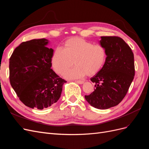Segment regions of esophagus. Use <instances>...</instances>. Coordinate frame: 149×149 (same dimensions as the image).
Here are the masks:
<instances>
[{
    "mask_svg": "<svg viewBox=\"0 0 149 149\" xmlns=\"http://www.w3.org/2000/svg\"><path fill=\"white\" fill-rule=\"evenodd\" d=\"M75 82H76V83L79 84H83V83H84V81H80V80H78V81H75Z\"/></svg>",
    "mask_w": 149,
    "mask_h": 149,
    "instance_id": "1",
    "label": "esophagus"
}]
</instances>
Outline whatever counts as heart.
<instances>
[{
  "mask_svg": "<svg viewBox=\"0 0 149 149\" xmlns=\"http://www.w3.org/2000/svg\"><path fill=\"white\" fill-rule=\"evenodd\" d=\"M107 57L105 48L100 44L93 43L79 38L67 40L65 48L58 47L52 58L53 70L63 74L74 63L73 68L65 73L67 79H78L86 74L91 76L100 71L104 65Z\"/></svg>",
  "mask_w": 149,
  "mask_h": 149,
  "instance_id": "obj_1",
  "label": "heart"
}]
</instances>
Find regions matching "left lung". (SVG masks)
Segmentation results:
<instances>
[{"mask_svg":"<svg viewBox=\"0 0 149 149\" xmlns=\"http://www.w3.org/2000/svg\"><path fill=\"white\" fill-rule=\"evenodd\" d=\"M100 45L105 48L104 65L91 78L95 83L94 91L85 99L99 109L116 106L127 94L135 74L134 58L131 48L118 37H101Z\"/></svg>","mask_w":149,"mask_h":149,"instance_id":"1","label":"left lung"}]
</instances>
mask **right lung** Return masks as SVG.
I'll return each mask as SVG.
<instances>
[{
    "mask_svg": "<svg viewBox=\"0 0 149 149\" xmlns=\"http://www.w3.org/2000/svg\"><path fill=\"white\" fill-rule=\"evenodd\" d=\"M49 40L33 39L22 42L9 61L10 82L20 100L30 108L43 109L59 100L66 81L51 68L53 49Z\"/></svg>",
    "mask_w": 149,
    "mask_h": 149,
    "instance_id": "add662e5",
    "label": "right lung"
}]
</instances>
